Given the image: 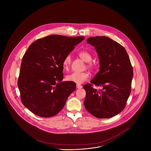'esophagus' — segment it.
Listing matches in <instances>:
<instances>
[{
    "label": "esophagus",
    "mask_w": 151,
    "mask_h": 151,
    "mask_svg": "<svg viewBox=\"0 0 151 151\" xmlns=\"http://www.w3.org/2000/svg\"><path fill=\"white\" fill-rule=\"evenodd\" d=\"M76 87L78 88H82V86L81 85H80V84H76Z\"/></svg>",
    "instance_id": "1"
}]
</instances>
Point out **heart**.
<instances>
[{
  "label": "heart",
  "mask_w": 151,
  "mask_h": 151,
  "mask_svg": "<svg viewBox=\"0 0 151 151\" xmlns=\"http://www.w3.org/2000/svg\"><path fill=\"white\" fill-rule=\"evenodd\" d=\"M78 56L83 61L87 62V68L90 69H93L94 64L91 62L92 56L87 51L82 50L78 53ZM71 64V57L70 55H67L64 58L63 65L64 69L68 70ZM90 77V73L87 71L84 72H73L66 76V80L69 81L75 82L77 83H82L86 81Z\"/></svg>",
  "instance_id": "heart-1"
}]
</instances>
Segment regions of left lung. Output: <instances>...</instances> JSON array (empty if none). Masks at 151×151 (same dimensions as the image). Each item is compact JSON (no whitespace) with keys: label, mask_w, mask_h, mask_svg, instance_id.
<instances>
[{"label":"left lung","mask_w":151,"mask_h":151,"mask_svg":"<svg viewBox=\"0 0 151 151\" xmlns=\"http://www.w3.org/2000/svg\"><path fill=\"white\" fill-rule=\"evenodd\" d=\"M94 46L100 61V71L85 85L84 106L87 111L99 119H107L119 114L126 107L131 91L132 66L126 49L118 42L106 37L88 38ZM100 86L97 91L93 85Z\"/></svg>","instance_id":"8db88e82"}]
</instances>
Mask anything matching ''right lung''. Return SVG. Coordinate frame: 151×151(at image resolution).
<instances>
[{
  "label": "right lung",
  "instance_id": "add662e5",
  "mask_svg": "<svg viewBox=\"0 0 151 151\" xmlns=\"http://www.w3.org/2000/svg\"><path fill=\"white\" fill-rule=\"evenodd\" d=\"M85 37L52 35L39 39L24 55L18 86L23 105L33 114L50 117L63 109L75 82H62L64 58Z\"/></svg>",
  "mask_w": 151,
  "mask_h": 151
}]
</instances>
